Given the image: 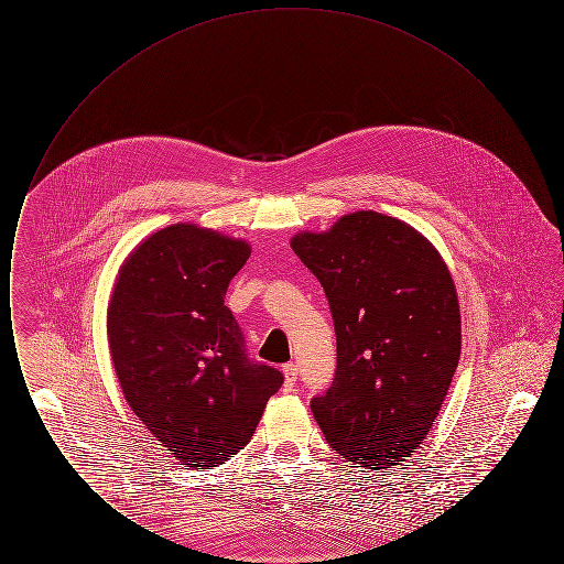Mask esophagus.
I'll return each mask as SVG.
<instances>
[{
	"label": "esophagus",
	"mask_w": 564,
	"mask_h": 564,
	"mask_svg": "<svg viewBox=\"0 0 564 564\" xmlns=\"http://www.w3.org/2000/svg\"><path fill=\"white\" fill-rule=\"evenodd\" d=\"M283 375H285V389H294L295 380H297V366L292 361L285 364Z\"/></svg>",
	"instance_id": "esophagus-1"
}]
</instances>
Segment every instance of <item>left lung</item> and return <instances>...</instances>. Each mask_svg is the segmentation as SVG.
Segmentation results:
<instances>
[{
  "label": "left lung",
  "instance_id": "obj_1",
  "mask_svg": "<svg viewBox=\"0 0 564 564\" xmlns=\"http://www.w3.org/2000/svg\"><path fill=\"white\" fill-rule=\"evenodd\" d=\"M292 249L319 279L336 329L338 366L311 402L315 421L343 458L387 469L427 437L458 366L451 270L421 232L376 212L297 232Z\"/></svg>",
  "mask_w": 564,
  "mask_h": 564
}]
</instances>
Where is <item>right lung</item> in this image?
Masks as SVG:
<instances>
[{"label": "right lung", "mask_w": 564, "mask_h": 564, "mask_svg": "<svg viewBox=\"0 0 564 564\" xmlns=\"http://www.w3.org/2000/svg\"><path fill=\"white\" fill-rule=\"evenodd\" d=\"M249 242L173 224L139 242L120 267L108 340L122 393L169 455L217 467L249 444L283 375L245 352L224 304Z\"/></svg>", "instance_id": "right-lung-1"}]
</instances>
